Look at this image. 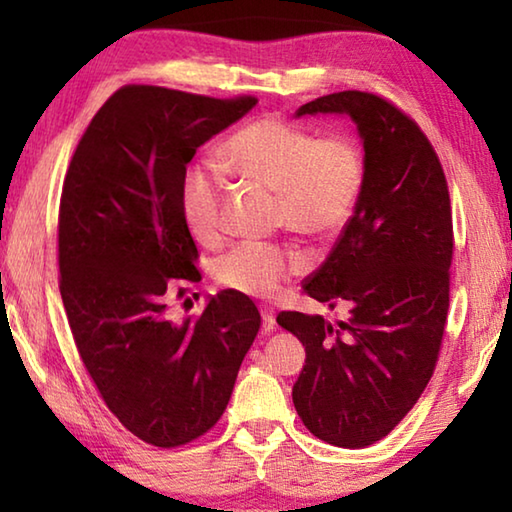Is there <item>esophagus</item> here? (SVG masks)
Masks as SVG:
<instances>
[{
    "label": "esophagus",
    "instance_id": "obj_1",
    "mask_svg": "<svg viewBox=\"0 0 512 512\" xmlns=\"http://www.w3.org/2000/svg\"><path fill=\"white\" fill-rule=\"evenodd\" d=\"M262 318H264L266 327H268V329H273V325H275V309L264 305V307H262Z\"/></svg>",
    "mask_w": 512,
    "mask_h": 512
}]
</instances>
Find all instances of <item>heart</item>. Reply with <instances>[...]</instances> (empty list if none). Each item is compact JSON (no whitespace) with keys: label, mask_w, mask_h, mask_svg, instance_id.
I'll return each instance as SVG.
<instances>
[{"label":"heart","mask_w":512,"mask_h":512,"mask_svg":"<svg viewBox=\"0 0 512 512\" xmlns=\"http://www.w3.org/2000/svg\"><path fill=\"white\" fill-rule=\"evenodd\" d=\"M223 169L275 189V219L311 239L339 232L357 207L368 176L363 144L350 133L316 135L289 121L266 117L239 128L219 149ZM223 171L192 164L180 180V212L203 246L223 235ZM302 268L296 250L275 241H239L214 262L216 282L246 296L268 298Z\"/></svg>","instance_id":"b5f03b06"}]
</instances>
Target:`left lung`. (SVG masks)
I'll return each instance as SVG.
<instances>
[{"label":"left lung","mask_w":512,"mask_h":512,"mask_svg":"<svg viewBox=\"0 0 512 512\" xmlns=\"http://www.w3.org/2000/svg\"><path fill=\"white\" fill-rule=\"evenodd\" d=\"M350 115L368 160L366 185L323 266L302 291L348 316L280 311L305 345L293 404L329 445L359 449L388 436L436 370L449 309L452 205L443 164L415 121L384 97L345 90L296 117Z\"/></svg>","instance_id":"obj_1"}]
</instances>
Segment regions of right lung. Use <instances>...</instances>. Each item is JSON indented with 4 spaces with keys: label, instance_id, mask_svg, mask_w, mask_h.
I'll use <instances>...</instances> for the list:
<instances>
[{
    "label": "right lung",
    "instance_id": "right-lung-1",
    "mask_svg": "<svg viewBox=\"0 0 512 512\" xmlns=\"http://www.w3.org/2000/svg\"><path fill=\"white\" fill-rule=\"evenodd\" d=\"M255 103L124 85L69 162L58 210L69 329L101 400L155 447L187 445L219 422L262 325L255 302L232 289L198 318L169 316L183 284L201 282L180 180L198 146Z\"/></svg>",
    "mask_w": 512,
    "mask_h": 512
}]
</instances>
